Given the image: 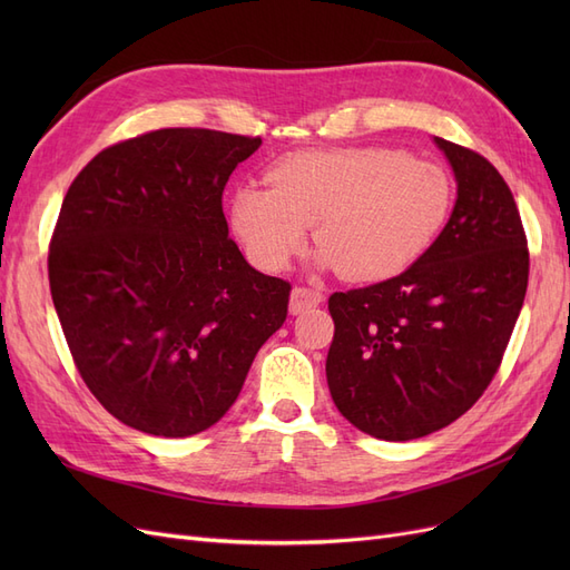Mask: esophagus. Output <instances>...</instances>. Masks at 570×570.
Returning a JSON list of instances; mask_svg holds the SVG:
<instances>
[{"label":"esophagus","mask_w":570,"mask_h":570,"mask_svg":"<svg viewBox=\"0 0 570 570\" xmlns=\"http://www.w3.org/2000/svg\"><path fill=\"white\" fill-rule=\"evenodd\" d=\"M323 302V295L318 289H312V287H295L292 289L289 295V314L297 316V314H304L306 308H314Z\"/></svg>","instance_id":"1"}]
</instances>
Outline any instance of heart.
<instances>
[{"mask_svg":"<svg viewBox=\"0 0 570 570\" xmlns=\"http://www.w3.org/2000/svg\"><path fill=\"white\" fill-rule=\"evenodd\" d=\"M266 178L271 189L243 187L230 199L233 233L252 262L285 268L314 226L318 264L354 283L392 278L421 258L454 197L440 164L390 147L292 154Z\"/></svg>","mask_w":570,"mask_h":570,"instance_id":"1","label":"heart"}]
</instances>
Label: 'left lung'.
<instances>
[{"instance_id": "left-lung-1", "label": "left lung", "mask_w": 570, "mask_h": 570, "mask_svg": "<svg viewBox=\"0 0 570 570\" xmlns=\"http://www.w3.org/2000/svg\"><path fill=\"white\" fill-rule=\"evenodd\" d=\"M456 204L428 252L396 278L335 292L327 387L361 433L425 438L469 411L502 364L528 289V239L499 170L435 137Z\"/></svg>"}]
</instances>
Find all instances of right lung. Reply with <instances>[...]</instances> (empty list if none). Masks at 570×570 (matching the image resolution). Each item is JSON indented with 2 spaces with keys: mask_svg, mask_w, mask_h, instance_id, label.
<instances>
[{
  "mask_svg": "<svg viewBox=\"0 0 570 570\" xmlns=\"http://www.w3.org/2000/svg\"><path fill=\"white\" fill-rule=\"evenodd\" d=\"M262 137L164 128L99 151L68 187L49 243V289L85 385L157 438L223 419L289 283L228 237L223 187Z\"/></svg>",
  "mask_w": 570,
  "mask_h": 570,
  "instance_id": "obj_1",
  "label": "right lung"
}]
</instances>
